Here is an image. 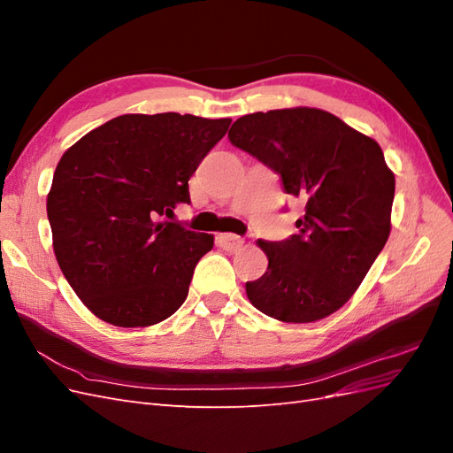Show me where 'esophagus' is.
<instances>
[{
    "label": "esophagus",
    "mask_w": 453,
    "mask_h": 453,
    "mask_svg": "<svg viewBox=\"0 0 453 453\" xmlns=\"http://www.w3.org/2000/svg\"><path fill=\"white\" fill-rule=\"evenodd\" d=\"M217 243L221 245L225 251H238L243 245V238H240L236 234H221L217 238Z\"/></svg>",
    "instance_id": "esophagus-1"
}]
</instances>
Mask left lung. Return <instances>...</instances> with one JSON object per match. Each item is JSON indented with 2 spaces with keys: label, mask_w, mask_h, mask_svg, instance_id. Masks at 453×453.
<instances>
[{
  "label": "left lung",
  "mask_w": 453,
  "mask_h": 453,
  "mask_svg": "<svg viewBox=\"0 0 453 453\" xmlns=\"http://www.w3.org/2000/svg\"><path fill=\"white\" fill-rule=\"evenodd\" d=\"M228 140L304 202L296 234L258 240L268 270L245 283L248 298L285 323L326 318L357 291L389 238L395 175L380 145L313 107L243 115Z\"/></svg>",
  "instance_id": "left-lung-1"
}]
</instances>
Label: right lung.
Masks as SVG:
<instances>
[{"label": "right lung", "instance_id": "obj_1", "mask_svg": "<svg viewBox=\"0 0 453 453\" xmlns=\"http://www.w3.org/2000/svg\"><path fill=\"white\" fill-rule=\"evenodd\" d=\"M230 119L120 115L65 150L47 215L52 248L83 304L115 326H149L177 311L213 236L166 221L190 203L188 180Z\"/></svg>", "mask_w": 453, "mask_h": 453}]
</instances>
